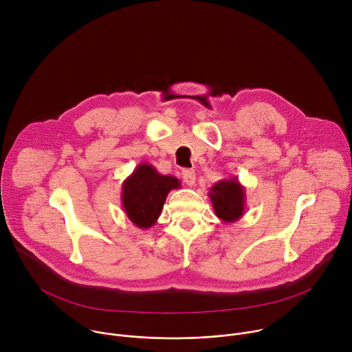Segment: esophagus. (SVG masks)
<instances>
[{
    "label": "esophagus",
    "instance_id": "obj_1",
    "mask_svg": "<svg viewBox=\"0 0 352 352\" xmlns=\"http://www.w3.org/2000/svg\"><path fill=\"white\" fill-rule=\"evenodd\" d=\"M182 179L184 182L188 185V186H192L195 185V181H196V174L193 170H184L182 171Z\"/></svg>",
    "mask_w": 352,
    "mask_h": 352
}]
</instances>
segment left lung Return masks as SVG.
Segmentation results:
<instances>
[{
	"label": "left lung",
	"instance_id": "left-lung-1",
	"mask_svg": "<svg viewBox=\"0 0 352 352\" xmlns=\"http://www.w3.org/2000/svg\"><path fill=\"white\" fill-rule=\"evenodd\" d=\"M216 216L223 223H235L245 213L246 195L238 177L224 178L216 182L209 192Z\"/></svg>",
	"mask_w": 352,
	"mask_h": 352
}]
</instances>
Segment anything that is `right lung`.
<instances>
[{
	"mask_svg": "<svg viewBox=\"0 0 352 352\" xmlns=\"http://www.w3.org/2000/svg\"><path fill=\"white\" fill-rule=\"evenodd\" d=\"M181 182L173 175H163L148 163H140L122 182L121 202L126 217L142 230L153 227L162 213L167 195Z\"/></svg>",
	"mask_w": 352,
	"mask_h": 352,
	"instance_id": "obj_1",
	"label": "right lung"
}]
</instances>
